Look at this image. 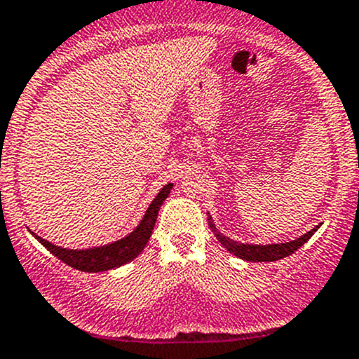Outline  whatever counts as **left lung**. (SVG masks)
Here are the masks:
<instances>
[{"mask_svg": "<svg viewBox=\"0 0 359 359\" xmlns=\"http://www.w3.org/2000/svg\"><path fill=\"white\" fill-rule=\"evenodd\" d=\"M208 224H210V229L213 231V234L217 236V240L220 241L222 247H225L229 252H231V254L236 255V257H240V259H243V261H248V262H271V261H280V259L287 257V255L294 254L299 247H303V245H305L306 241L313 236V233H316L317 229L320 227V224L316 225L312 231L305 233L303 236L296 238V240L287 241V243L252 245V243H240V241H234V240H231V238L224 236V234H222L220 231L215 227V224H213V220H211L210 215H208Z\"/></svg>", "mask_w": 359, "mask_h": 359, "instance_id": "left-lung-1", "label": "left lung"}]
</instances>
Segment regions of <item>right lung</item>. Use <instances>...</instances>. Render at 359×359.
Wrapping results in <instances>:
<instances>
[{
	"label": "right lung",
	"instance_id": "1",
	"mask_svg": "<svg viewBox=\"0 0 359 359\" xmlns=\"http://www.w3.org/2000/svg\"><path fill=\"white\" fill-rule=\"evenodd\" d=\"M170 189H172V183H167L165 187H162L158 194H156L155 199L151 201V204L146 210L144 217L139 222L137 227L132 231L130 234H126L121 240H116L112 243L100 245V247H91V248H83V250H74V248H63L57 247V245L50 243V241L43 240L39 234L29 233L35 236V240H39L54 257H57L60 261H63L65 264L72 266V268L79 269V271H88V273H98V271H107V269L119 268V266L126 264V262L134 261L144 247L148 245L149 238H151L153 227H155L156 217H158L160 206L163 204V201L169 197Z\"/></svg>",
	"mask_w": 359,
	"mask_h": 359
}]
</instances>
